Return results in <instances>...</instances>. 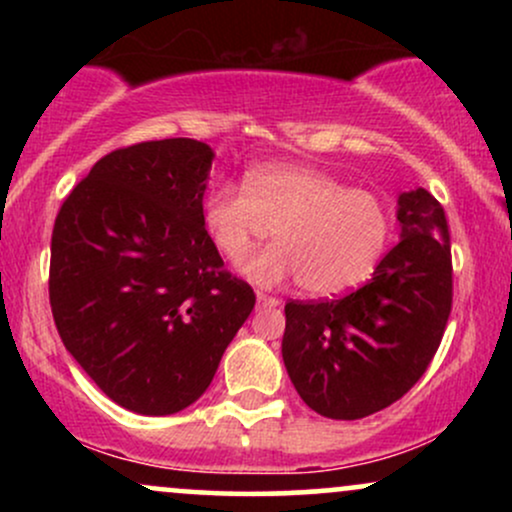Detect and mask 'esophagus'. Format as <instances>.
<instances>
[{
	"label": "esophagus",
	"instance_id": "34e87169",
	"mask_svg": "<svg viewBox=\"0 0 512 512\" xmlns=\"http://www.w3.org/2000/svg\"><path fill=\"white\" fill-rule=\"evenodd\" d=\"M281 301L274 296H264V293H257V305H262V308H276Z\"/></svg>",
	"mask_w": 512,
	"mask_h": 512
}]
</instances>
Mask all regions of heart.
Wrapping results in <instances>:
<instances>
[{
	"label": "heart",
	"instance_id": "heart-1",
	"mask_svg": "<svg viewBox=\"0 0 512 512\" xmlns=\"http://www.w3.org/2000/svg\"><path fill=\"white\" fill-rule=\"evenodd\" d=\"M202 223L231 264L248 260L272 231L276 245L245 264V276L260 286L298 279L320 298L368 281L390 238V214L373 192L293 163L252 168L245 190L219 182L204 202Z\"/></svg>",
	"mask_w": 512,
	"mask_h": 512
}]
</instances>
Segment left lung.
Wrapping results in <instances>:
<instances>
[{
	"mask_svg": "<svg viewBox=\"0 0 512 512\" xmlns=\"http://www.w3.org/2000/svg\"><path fill=\"white\" fill-rule=\"evenodd\" d=\"M399 243L366 286L320 303H286L281 356L320 416L354 421L390 407L426 373L452 308L445 211L424 187L397 199Z\"/></svg>",
	"mask_w": 512,
	"mask_h": 512,
	"instance_id": "1",
	"label": "left lung"
}]
</instances>
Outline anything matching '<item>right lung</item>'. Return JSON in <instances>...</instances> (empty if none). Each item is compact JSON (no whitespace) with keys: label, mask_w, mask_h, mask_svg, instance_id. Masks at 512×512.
<instances>
[{"label":"right lung","mask_w":512,"mask_h":512,"mask_svg":"<svg viewBox=\"0 0 512 512\" xmlns=\"http://www.w3.org/2000/svg\"><path fill=\"white\" fill-rule=\"evenodd\" d=\"M211 161L209 144L185 137L117 149L55 219L57 332L105 395L144 416L197 402L255 308L204 231Z\"/></svg>","instance_id":"1"}]
</instances>
